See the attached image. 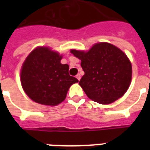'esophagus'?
<instances>
[{
    "label": "esophagus",
    "instance_id": "34e87169",
    "mask_svg": "<svg viewBox=\"0 0 150 150\" xmlns=\"http://www.w3.org/2000/svg\"><path fill=\"white\" fill-rule=\"evenodd\" d=\"M76 78H77V79L79 81L80 79H81V75H80V74H78V75H76Z\"/></svg>",
    "mask_w": 150,
    "mask_h": 150
}]
</instances>
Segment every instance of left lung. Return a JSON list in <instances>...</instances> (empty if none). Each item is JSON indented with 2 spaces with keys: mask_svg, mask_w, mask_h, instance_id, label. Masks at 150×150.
I'll return each mask as SVG.
<instances>
[{
  "mask_svg": "<svg viewBox=\"0 0 150 150\" xmlns=\"http://www.w3.org/2000/svg\"><path fill=\"white\" fill-rule=\"evenodd\" d=\"M81 60L85 75L79 81L89 99L110 104L125 93L132 80V64L126 54L108 43H96L89 51L71 50Z\"/></svg>",
  "mask_w": 150,
  "mask_h": 150,
  "instance_id": "8db88e82",
  "label": "left lung"
}]
</instances>
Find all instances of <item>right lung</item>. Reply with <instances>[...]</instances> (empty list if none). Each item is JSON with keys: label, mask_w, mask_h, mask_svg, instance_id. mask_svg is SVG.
Listing matches in <instances>:
<instances>
[{"label": "right lung", "mask_w": 150, "mask_h": 150, "mask_svg": "<svg viewBox=\"0 0 150 150\" xmlns=\"http://www.w3.org/2000/svg\"><path fill=\"white\" fill-rule=\"evenodd\" d=\"M50 48L40 47L29 54L22 64L21 83L25 93L36 103L56 106L64 100L68 89L79 82L69 75L68 64Z\"/></svg>", "instance_id": "1"}]
</instances>
